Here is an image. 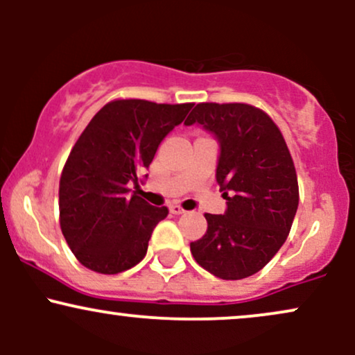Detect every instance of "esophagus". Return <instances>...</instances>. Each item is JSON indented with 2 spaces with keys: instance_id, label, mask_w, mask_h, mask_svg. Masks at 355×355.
Segmentation results:
<instances>
[{
  "instance_id": "esophagus-1",
  "label": "esophagus",
  "mask_w": 355,
  "mask_h": 355,
  "mask_svg": "<svg viewBox=\"0 0 355 355\" xmlns=\"http://www.w3.org/2000/svg\"><path fill=\"white\" fill-rule=\"evenodd\" d=\"M170 211H172L173 215H182V214H185V210H183L182 207L178 205V203H172V205H170Z\"/></svg>"
}]
</instances>
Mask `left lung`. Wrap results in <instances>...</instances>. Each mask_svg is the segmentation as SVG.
<instances>
[{
	"mask_svg": "<svg viewBox=\"0 0 355 355\" xmlns=\"http://www.w3.org/2000/svg\"><path fill=\"white\" fill-rule=\"evenodd\" d=\"M218 140L217 182L223 215L205 214V235L190 243L200 267L223 280L257 274L287 240L299 207L294 160L279 126L247 103H198L185 125Z\"/></svg>",
	"mask_w": 355,
	"mask_h": 355,
	"instance_id": "1",
	"label": "left lung"
}]
</instances>
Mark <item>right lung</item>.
<instances>
[{
  "label": "right lung",
  "mask_w": 355,
  "mask_h": 355,
  "mask_svg": "<svg viewBox=\"0 0 355 355\" xmlns=\"http://www.w3.org/2000/svg\"><path fill=\"white\" fill-rule=\"evenodd\" d=\"M193 103L110 101L83 130L60 178V227L80 263L98 274L137 266L166 207L133 191L158 145L185 120Z\"/></svg>",
  "instance_id": "right-lung-1"
}]
</instances>
